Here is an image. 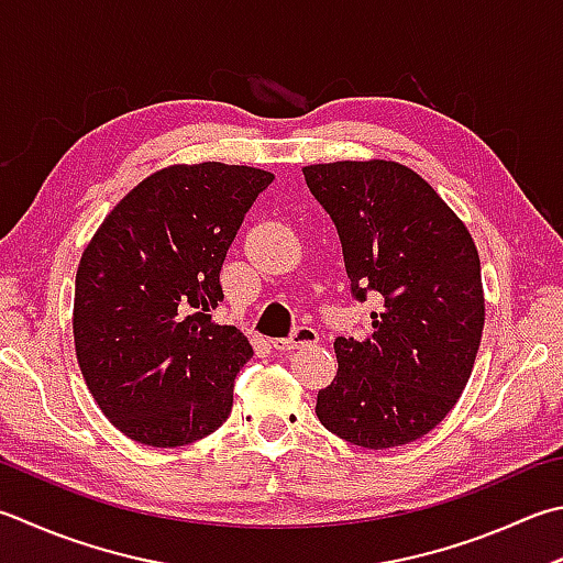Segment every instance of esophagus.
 <instances>
[{"label": "esophagus", "mask_w": 563, "mask_h": 563, "mask_svg": "<svg viewBox=\"0 0 563 563\" xmlns=\"http://www.w3.org/2000/svg\"><path fill=\"white\" fill-rule=\"evenodd\" d=\"M316 341H318L316 328L299 325L289 338H277V341H272V345L277 350H284V353H291V350L303 347V345H313Z\"/></svg>", "instance_id": "esophagus-1"}]
</instances>
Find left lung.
Returning <instances> with one entry per match:
<instances>
[{
    "mask_svg": "<svg viewBox=\"0 0 563 563\" xmlns=\"http://www.w3.org/2000/svg\"><path fill=\"white\" fill-rule=\"evenodd\" d=\"M303 178L341 238L353 299L379 303L367 338H335L338 373L318 391L316 417L363 449L417 441L446 419L478 355L485 301L475 242L401 164H316Z\"/></svg>",
    "mask_w": 563,
    "mask_h": 563,
    "instance_id": "left-lung-1",
    "label": "left lung"
}]
</instances>
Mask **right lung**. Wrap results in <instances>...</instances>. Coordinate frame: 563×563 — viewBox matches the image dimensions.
I'll return each instance as SVG.
<instances>
[{
	"label": "right lung",
	"instance_id": "right-lung-1",
	"mask_svg": "<svg viewBox=\"0 0 563 563\" xmlns=\"http://www.w3.org/2000/svg\"><path fill=\"white\" fill-rule=\"evenodd\" d=\"M269 172L168 166L126 194L85 247L73 335L90 395L124 437L186 446L230 417L252 345L213 323L220 267Z\"/></svg>",
	"mask_w": 563,
	"mask_h": 563
}]
</instances>
